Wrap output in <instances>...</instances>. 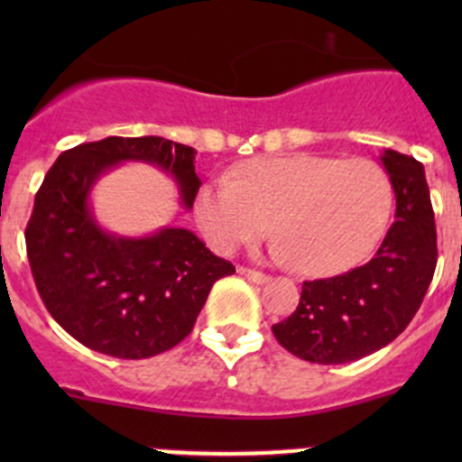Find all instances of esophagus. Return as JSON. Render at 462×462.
Wrapping results in <instances>:
<instances>
[{
    "mask_svg": "<svg viewBox=\"0 0 462 462\" xmlns=\"http://www.w3.org/2000/svg\"><path fill=\"white\" fill-rule=\"evenodd\" d=\"M236 273L239 274H244V277H248L250 282H254V283H265L268 282V274H263V273H259V270H250V268H244V265H239V268H236Z\"/></svg>",
    "mask_w": 462,
    "mask_h": 462,
    "instance_id": "34e87169",
    "label": "esophagus"
}]
</instances>
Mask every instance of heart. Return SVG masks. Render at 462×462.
Listing matches in <instances>:
<instances>
[{
	"label": "heart",
	"instance_id": "obj_1",
	"mask_svg": "<svg viewBox=\"0 0 462 462\" xmlns=\"http://www.w3.org/2000/svg\"><path fill=\"white\" fill-rule=\"evenodd\" d=\"M391 208L393 188L374 161L291 153L253 158L230 179L203 183L194 217L218 253L254 244L273 218L277 257L304 274L328 277L375 248Z\"/></svg>",
	"mask_w": 462,
	"mask_h": 462
}]
</instances>
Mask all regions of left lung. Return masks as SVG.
I'll return each instance as SVG.
<instances>
[{"mask_svg": "<svg viewBox=\"0 0 462 462\" xmlns=\"http://www.w3.org/2000/svg\"><path fill=\"white\" fill-rule=\"evenodd\" d=\"M395 221L369 263L304 282L295 313L273 326L277 342L315 365H346L393 342L420 309L436 270V223L425 167L384 149Z\"/></svg>", "mask_w": 462, "mask_h": 462, "instance_id": "8db88e82", "label": "left lung"}]
</instances>
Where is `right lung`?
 Returning <instances> with one entry per match:
<instances>
[{
	"label": "right lung",
	"mask_w": 462,
	"mask_h": 462,
	"mask_svg": "<svg viewBox=\"0 0 462 462\" xmlns=\"http://www.w3.org/2000/svg\"><path fill=\"white\" fill-rule=\"evenodd\" d=\"M194 156V147L161 136H109L60 153L37 189L24 235L37 292L91 351L120 360L170 351L192 333L214 282L235 273L185 227L118 236L93 217L96 180L127 161L161 167L189 209L201 188Z\"/></svg>",
	"instance_id": "obj_1"
}]
</instances>
